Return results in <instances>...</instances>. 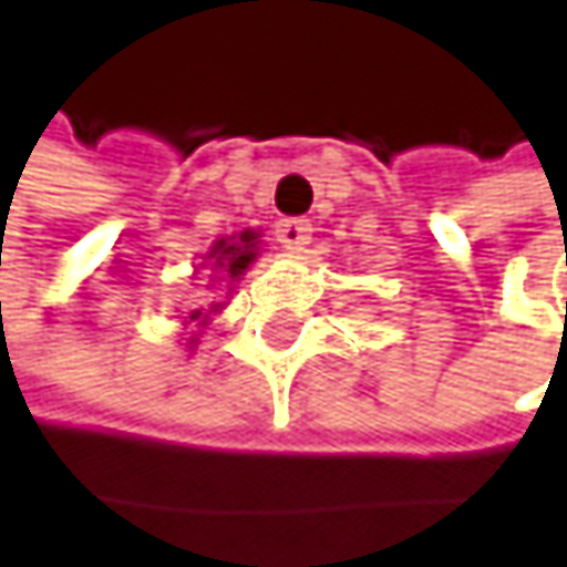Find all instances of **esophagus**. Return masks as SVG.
I'll return each instance as SVG.
<instances>
[{"instance_id": "1", "label": "esophagus", "mask_w": 567, "mask_h": 567, "mask_svg": "<svg viewBox=\"0 0 567 567\" xmlns=\"http://www.w3.org/2000/svg\"><path fill=\"white\" fill-rule=\"evenodd\" d=\"M279 243H282L285 249H291V252H305V246L311 243V224L298 220V217L282 220L279 224Z\"/></svg>"}]
</instances>
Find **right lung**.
<instances>
[{"label":"right lung","instance_id":"right-lung-1","mask_svg":"<svg viewBox=\"0 0 567 567\" xmlns=\"http://www.w3.org/2000/svg\"><path fill=\"white\" fill-rule=\"evenodd\" d=\"M259 252H262V239H259V230H243L236 233V236H220L210 249H207V256H204V262H200V269H210V285H220L227 282V291H233V285L239 282V276H246V269L259 259ZM207 285V288H210ZM224 305H210V308H187L184 315H181V324L187 328H197V331H190V337H184V347L187 350H194L197 347V340H200V331L210 324V318L220 311Z\"/></svg>","mask_w":567,"mask_h":567}]
</instances>
